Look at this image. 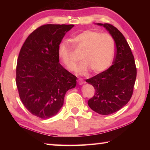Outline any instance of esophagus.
<instances>
[{"mask_svg":"<svg viewBox=\"0 0 150 150\" xmlns=\"http://www.w3.org/2000/svg\"><path fill=\"white\" fill-rule=\"evenodd\" d=\"M77 82H78L79 84L81 85H83V84H84V83H85L84 81H83V79H79V80L77 81Z\"/></svg>","mask_w":150,"mask_h":150,"instance_id":"1","label":"esophagus"}]
</instances>
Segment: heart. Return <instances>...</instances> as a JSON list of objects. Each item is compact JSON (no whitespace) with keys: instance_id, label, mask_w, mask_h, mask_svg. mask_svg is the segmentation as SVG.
<instances>
[{"instance_id":"1","label":"heart","mask_w":150,"mask_h":150,"mask_svg":"<svg viewBox=\"0 0 150 150\" xmlns=\"http://www.w3.org/2000/svg\"><path fill=\"white\" fill-rule=\"evenodd\" d=\"M72 42L78 49L83 52L81 55L83 62L77 69V74L85 75L91 69L93 73H99L111 65L115 56V42L110 34L87 30L75 35ZM57 54L68 70L73 71L75 69L77 61L73 56L72 48L69 43H60Z\"/></svg>"}]
</instances>
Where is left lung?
I'll return each instance as SVG.
<instances>
[{"label":"left lung","instance_id":"obj_1","mask_svg":"<svg viewBox=\"0 0 150 150\" xmlns=\"http://www.w3.org/2000/svg\"><path fill=\"white\" fill-rule=\"evenodd\" d=\"M102 26L113 38L116 54L113 65L108 69L86 80L95 90L88 105L100 115H108L118 111L130 100L136 78L134 55L128 42L119 30L109 24Z\"/></svg>","mask_w":150,"mask_h":150}]
</instances>
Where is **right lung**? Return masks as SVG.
Listing matches in <instances>:
<instances>
[{
    "instance_id": "add662e5",
    "label": "right lung",
    "mask_w": 150,
    "mask_h": 150,
    "mask_svg": "<svg viewBox=\"0 0 150 150\" xmlns=\"http://www.w3.org/2000/svg\"><path fill=\"white\" fill-rule=\"evenodd\" d=\"M74 25L45 24L29 35L20 50L16 83L20 99L30 113L41 118L57 115L77 77L59 63L58 47Z\"/></svg>"
}]
</instances>
